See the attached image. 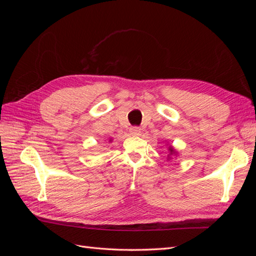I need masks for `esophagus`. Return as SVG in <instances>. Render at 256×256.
Segmentation results:
<instances>
[{
	"label": "esophagus",
	"mask_w": 256,
	"mask_h": 256,
	"mask_svg": "<svg viewBox=\"0 0 256 256\" xmlns=\"http://www.w3.org/2000/svg\"><path fill=\"white\" fill-rule=\"evenodd\" d=\"M129 132H130V134H132V136H140L141 134V129L138 128V127H132V128H130Z\"/></svg>",
	"instance_id": "esophagus-1"
}]
</instances>
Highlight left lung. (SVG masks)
Here are the masks:
<instances>
[{"label": "left lung", "instance_id": "left-lung-1", "mask_svg": "<svg viewBox=\"0 0 256 256\" xmlns=\"http://www.w3.org/2000/svg\"><path fill=\"white\" fill-rule=\"evenodd\" d=\"M170 152H173L174 150H173V148H172V147H170Z\"/></svg>", "mask_w": 256, "mask_h": 256}]
</instances>
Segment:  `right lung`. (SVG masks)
<instances>
[{"mask_svg": "<svg viewBox=\"0 0 256 256\" xmlns=\"http://www.w3.org/2000/svg\"><path fill=\"white\" fill-rule=\"evenodd\" d=\"M110 141H111V140H110Z\"/></svg>", "mask_w": 256, "mask_h": 256, "instance_id": "add662e5", "label": "right lung"}]
</instances>
